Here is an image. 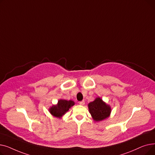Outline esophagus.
I'll list each match as a JSON object with an SVG mask.
<instances>
[{"label": "esophagus", "mask_w": 155, "mask_h": 155, "mask_svg": "<svg viewBox=\"0 0 155 155\" xmlns=\"http://www.w3.org/2000/svg\"><path fill=\"white\" fill-rule=\"evenodd\" d=\"M79 104L81 105H84L85 104V101H82L79 102Z\"/></svg>", "instance_id": "esophagus-1"}]
</instances>
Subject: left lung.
Returning a JSON list of instances; mask_svg holds the SVG:
<instances>
[{
  "mask_svg": "<svg viewBox=\"0 0 155 155\" xmlns=\"http://www.w3.org/2000/svg\"><path fill=\"white\" fill-rule=\"evenodd\" d=\"M89 112L95 121L102 120L107 118L110 113V107L98 97L88 105Z\"/></svg>",
  "mask_w": 155,
  "mask_h": 155,
  "instance_id": "left-lung-1",
  "label": "left lung"
}]
</instances>
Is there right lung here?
<instances>
[{"label":"right lung","instance_id":"obj_1","mask_svg":"<svg viewBox=\"0 0 155 155\" xmlns=\"http://www.w3.org/2000/svg\"><path fill=\"white\" fill-rule=\"evenodd\" d=\"M74 104V102L72 101L60 100L58 104L56 105H53L50 109V112L53 116L57 117H60Z\"/></svg>","mask_w":155,"mask_h":155}]
</instances>
